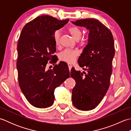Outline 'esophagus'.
<instances>
[{
  "label": "esophagus",
  "instance_id": "esophagus-1",
  "mask_svg": "<svg viewBox=\"0 0 131 131\" xmlns=\"http://www.w3.org/2000/svg\"><path fill=\"white\" fill-rule=\"evenodd\" d=\"M68 67H69V70H71V68H72V65H71V64H70V63H68Z\"/></svg>",
  "mask_w": 131,
  "mask_h": 131
}]
</instances>
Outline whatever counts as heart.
I'll return each mask as SVG.
<instances>
[{
  "instance_id": "b5f03b06",
  "label": "heart",
  "mask_w": 131,
  "mask_h": 131,
  "mask_svg": "<svg viewBox=\"0 0 131 131\" xmlns=\"http://www.w3.org/2000/svg\"><path fill=\"white\" fill-rule=\"evenodd\" d=\"M68 32L72 35L74 39L79 40H81V43L84 42V39L81 38L83 32L82 30L78 27L75 26H71L68 29ZM54 42L56 47L60 46V33L59 31H55L54 34ZM79 54V52L77 50L73 49H65L59 54V58L60 60L65 61L69 63H73L76 60L77 57Z\"/></svg>"
}]
</instances>
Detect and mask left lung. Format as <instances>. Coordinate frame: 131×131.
Here are the masks:
<instances>
[{"label":"left lung","mask_w":131,"mask_h":131,"mask_svg":"<svg viewBox=\"0 0 131 131\" xmlns=\"http://www.w3.org/2000/svg\"><path fill=\"white\" fill-rule=\"evenodd\" d=\"M72 23L90 32L87 45L78 61L87 73L71 70L70 75L76 82L72 91V102L79 110H91L100 104L109 87L114 41L110 30L97 19H82Z\"/></svg>","instance_id":"left-lung-1"}]
</instances>
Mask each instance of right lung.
<instances>
[{
    "label": "right lung",
    "instance_id": "add662e5",
    "mask_svg": "<svg viewBox=\"0 0 131 131\" xmlns=\"http://www.w3.org/2000/svg\"><path fill=\"white\" fill-rule=\"evenodd\" d=\"M69 20L42 15L26 24L22 30L17 44L18 83L26 99L34 107L51 106L54 100L55 88L70 77L65 62L46 70L48 62L57 61L53 55L56 51L54 32Z\"/></svg>",
    "mask_w": 131,
    "mask_h": 131
}]
</instances>
